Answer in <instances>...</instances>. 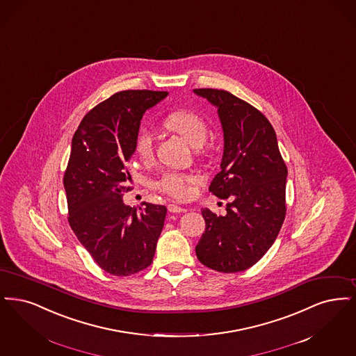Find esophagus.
Wrapping results in <instances>:
<instances>
[{"instance_id": "obj_1", "label": "esophagus", "mask_w": 356, "mask_h": 356, "mask_svg": "<svg viewBox=\"0 0 356 356\" xmlns=\"http://www.w3.org/2000/svg\"><path fill=\"white\" fill-rule=\"evenodd\" d=\"M168 209H169L170 213H175V214H181V213H186V211H187V209H185V207H181V206L174 204V203L169 204Z\"/></svg>"}]
</instances>
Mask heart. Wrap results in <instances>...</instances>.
Returning a JSON list of instances; mask_svg holds the SVG:
<instances>
[{
    "label": "heart",
    "instance_id": "b5f03b06",
    "mask_svg": "<svg viewBox=\"0 0 356 356\" xmlns=\"http://www.w3.org/2000/svg\"><path fill=\"white\" fill-rule=\"evenodd\" d=\"M163 124L191 146L202 149L203 142L207 138L209 127L200 114L188 108H178L166 115ZM134 152L142 161H149L154 153L153 134L147 129H139L134 138ZM200 182V178L194 174L166 171L154 182V187L178 201L188 200L194 193V186Z\"/></svg>",
    "mask_w": 356,
    "mask_h": 356
}]
</instances>
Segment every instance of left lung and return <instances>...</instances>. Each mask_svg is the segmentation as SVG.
I'll return each instance as SVG.
<instances>
[{"label":"left lung","mask_w":356,"mask_h":356,"mask_svg":"<svg viewBox=\"0 0 356 356\" xmlns=\"http://www.w3.org/2000/svg\"><path fill=\"white\" fill-rule=\"evenodd\" d=\"M194 93L218 108L225 150L209 190L230 200L225 217L202 210L206 229L195 248L197 258L219 273L245 271L273 246L283 225L287 168L275 130L258 108L226 90Z\"/></svg>","instance_id":"1"}]
</instances>
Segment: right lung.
Instances as JSON below:
<instances>
[{"instance_id": "obj_1", "label": "right lung", "mask_w": 356, "mask_h": 356, "mask_svg": "<svg viewBox=\"0 0 356 356\" xmlns=\"http://www.w3.org/2000/svg\"><path fill=\"white\" fill-rule=\"evenodd\" d=\"M168 92L124 90L94 106L73 136L63 186L67 220L81 245L111 275L127 277L153 262L168 209L130 207L127 163L142 115Z\"/></svg>"}]
</instances>
